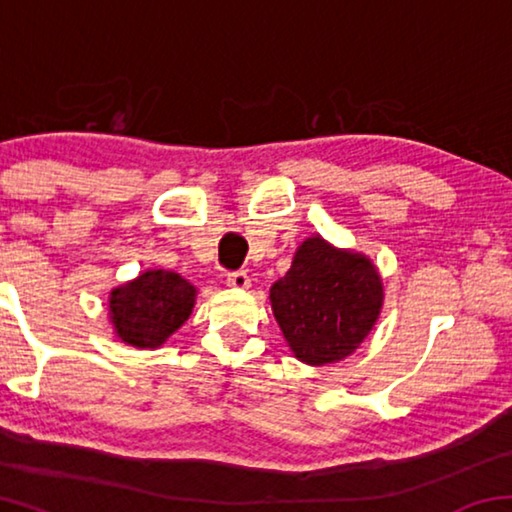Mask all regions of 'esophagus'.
Segmentation results:
<instances>
[{"label":"esophagus","instance_id":"obj_1","mask_svg":"<svg viewBox=\"0 0 512 512\" xmlns=\"http://www.w3.org/2000/svg\"><path fill=\"white\" fill-rule=\"evenodd\" d=\"M225 282H228V287L232 289H248L250 287V277L246 271H232L225 277Z\"/></svg>","mask_w":512,"mask_h":512}]
</instances>
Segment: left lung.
Masks as SVG:
<instances>
[{
	"label": "left lung",
	"mask_w": 512,
	"mask_h": 512,
	"mask_svg": "<svg viewBox=\"0 0 512 512\" xmlns=\"http://www.w3.org/2000/svg\"><path fill=\"white\" fill-rule=\"evenodd\" d=\"M271 305L293 354L323 366L366 339L381 309V280L370 259L311 237L273 284Z\"/></svg>",
	"instance_id": "left-lung-1"
}]
</instances>
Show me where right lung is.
<instances>
[{
  "label": "right lung",
  "instance_id": "obj_1",
  "mask_svg": "<svg viewBox=\"0 0 512 512\" xmlns=\"http://www.w3.org/2000/svg\"><path fill=\"white\" fill-rule=\"evenodd\" d=\"M196 289L171 271H146L110 293V314L121 341L158 348L192 314Z\"/></svg>",
  "mask_w": 512,
  "mask_h": 512
}]
</instances>
